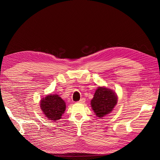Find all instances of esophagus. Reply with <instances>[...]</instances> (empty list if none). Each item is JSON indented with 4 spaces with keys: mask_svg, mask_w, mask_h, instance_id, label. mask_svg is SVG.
<instances>
[{
    "mask_svg": "<svg viewBox=\"0 0 160 160\" xmlns=\"http://www.w3.org/2000/svg\"><path fill=\"white\" fill-rule=\"evenodd\" d=\"M85 99L83 98H81V99L79 100V103H85Z\"/></svg>",
    "mask_w": 160,
    "mask_h": 160,
    "instance_id": "34e87169",
    "label": "esophagus"
}]
</instances>
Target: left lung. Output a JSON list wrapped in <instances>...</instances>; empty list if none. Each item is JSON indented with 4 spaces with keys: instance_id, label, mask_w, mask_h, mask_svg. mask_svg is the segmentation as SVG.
Listing matches in <instances>:
<instances>
[{
    "instance_id": "8db88e82",
    "label": "left lung",
    "mask_w": 160,
    "mask_h": 160,
    "mask_svg": "<svg viewBox=\"0 0 160 160\" xmlns=\"http://www.w3.org/2000/svg\"><path fill=\"white\" fill-rule=\"evenodd\" d=\"M117 103L118 95L112 89L99 87L91 101V105L95 115L101 118L110 113Z\"/></svg>"
}]
</instances>
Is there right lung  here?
Masks as SVG:
<instances>
[{
    "label": "right lung",
    "instance_id": "right-lung-1",
    "mask_svg": "<svg viewBox=\"0 0 160 160\" xmlns=\"http://www.w3.org/2000/svg\"><path fill=\"white\" fill-rule=\"evenodd\" d=\"M40 107L47 119L52 121L59 120L64 113L66 105L64 100L57 95H48L42 98L40 102Z\"/></svg>",
    "mask_w": 160,
    "mask_h": 160
}]
</instances>
